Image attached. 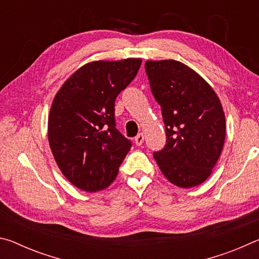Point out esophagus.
Instances as JSON below:
<instances>
[{"mask_svg": "<svg viewBox=\"0 0 259 259\" xmlns=\"http://www.w3.org/2000/svg\"><path fill=\"white\" fill-rule=\"evenodd\" d=\"M135 143H136V145H137V146L142 145V144L144 143V135L143 134H138L137 136H136V137H135Z\"/></svg>", "mask_w": 259, "mask_h": 259, "instance_id": "1", "label": "esophagus"}]
</instances>
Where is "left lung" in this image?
<instances>
[{"label": "left lung", "mask_w": 259, "mask_h": 259, "mask_svg": "<svg viewBox=\"0 0 259 259\" xmlns=\"http://www.w3.org/2000/svg\"><path fill=\"white\" fill-rule=\"evenodd\" d=\"M145 71L161 106L166 144L153 153L165 178L190 188L207 179L225 140V115L212 88L177 60H147Z\"/></svg>", "instance_id": "8db88e82"}]
</instances>
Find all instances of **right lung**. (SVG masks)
Listing matches in <instances>:
<instances>
[{"mask_svg":"<svg viewBox=\"0 0 259 259\" xmlns=\"http://www.w3.org/2000/svg\"><path fill=\"white\" fill-rule=\"evenodd\" d=\"M142 59L99 60L82 66L52 102L48 138L65 177L85 192L111 185L131 147L116 129L114 106L137 75Z\"/></svg>","mask_w":259,"mask_h":259,"instance_id":"obj_1","label":"right lung"}]
</instances>
